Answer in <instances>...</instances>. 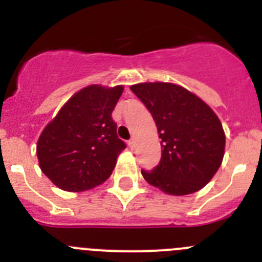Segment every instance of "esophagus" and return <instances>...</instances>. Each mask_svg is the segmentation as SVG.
<instances>
[{"label": "esophagus", "instance_id": "esophagus-1", "mask_svg": "<svg viewBox=\"0 0 262 262\" xmlns=\"http://www.w3.org/2000/svg\"><path fill=\"white\" fill-rule=\"evenodd\" d=\"M129 147L132 148V149H134V148H136V146H137V143H136V139H130V141H129Z\"/></svg>", "mask_w": 262, "mask_h": 262}]
</instances>
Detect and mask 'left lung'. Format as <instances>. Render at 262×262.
Masks as SVG:
<instances>
[{
  "instance_id": "left-lung-1",
  "label": "left lung",
  "mask_w": 262,
  "mask_h": 262,
  "mask_svg": "<svg viewBox=\"0 0 262 262\" xmlns=\"http://www.w3.org/2000/svg\"><path fill=\"white\" fill-rule=\"evenodd\" d=\"M130 90L152 114L161 138V161L144 180L168 195L192 194L221 167L226 134L212 107L185 87L142 82Z\"/></svg>"
}]
</instances>
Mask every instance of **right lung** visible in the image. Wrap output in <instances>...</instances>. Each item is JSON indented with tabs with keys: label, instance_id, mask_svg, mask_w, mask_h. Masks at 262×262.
I'll return each mask as SVG.
<instances>
[{
	"label": "right lung",
	"instance_id": "1",
	"mask_svg": "<svg viewBox=\"0 0 262 262\" xmlns=\"http://www.w3.org/2000/svg\"><path fill=\"white\" fill-rule=\"evenodd\" d=\"M124 86L90 84L76 92L49 121L36 144L39 166L64 191L94 189L110 178L125 144L112 113Z\"/></svg>",
	"mask_w": 262,
	"mask_h": 262
}]
</instances>
